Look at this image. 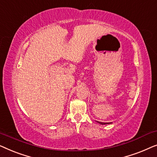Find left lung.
Masks as SVG:
<instances>
[{
  "label": "left lung",
  "instance_id": "1",
  "mask_svg": "<svg viewBox=\"0 0 157 157\" xmlns=\"http://www.w3.org/2000/svg\"><path fill=\"white\" fill-rule=\"evenodd\" d=\"M97 122H98V123H99L100 124H102V125H104V124H111V122H110V123H109H109H104V122H99V121H97Z\"/></svg>",
  "mask_w": 157,
  "mask_h": 157
}]
</instances>
